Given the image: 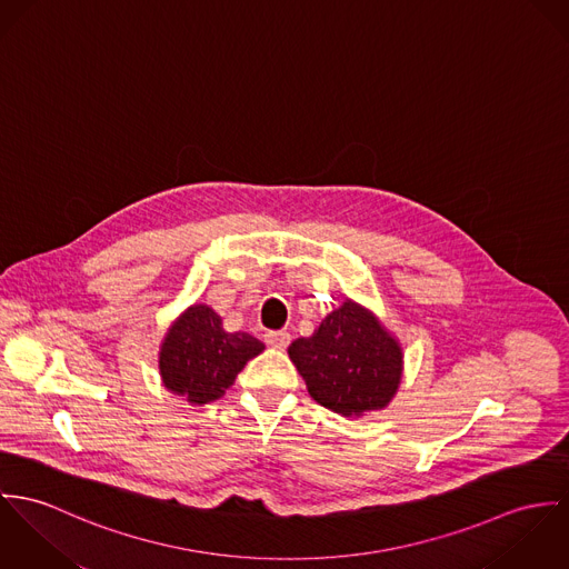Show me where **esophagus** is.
<instances>
[{
  "mask_svg": "<svg viewBox=\"0 0 569 569\" xmlns=\"http://www.w3.org/2000/svg\"><path fill=\"white\" fill-rule=\"evenodd\" d=\"M263 338L274 349H286L290 345V333L288 331H268Z\"/></svg>",
  "mask_w": 569,
  "mask_h": 569,
  "instance_id": "obj_1",
  "label": "esophagus"
}]
</instances>
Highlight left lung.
<instances>
[{
    "instance_id": "8db88e82",
    "label": "left lung",
    "mask_w": 569,
    "mask_h": 569,
    "mask_svg": "<svg viewBox=\"0 0 569 569\" xmlns=\"http://www.w3.org/2000/svg\"><path fill=\"white\" fill-rule=\"evenodd\" d=\"M290 360L320 406L360 417L383 408L401 381V349L360 306L345 301L312 338L288 349Z\"/></svg>"
}]
</instances>
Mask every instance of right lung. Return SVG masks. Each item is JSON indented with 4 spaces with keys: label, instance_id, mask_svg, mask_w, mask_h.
Instances as JSON below:
<instances>
[{
    "label": "right lung",
    "instance_id": "obj_1",
    "mask_svg": "<svg viewBox=\"0 0 569 569\" xmlns=\"http://www.w3.org/2000/svg\"><path fill=\"white\" fill-rule=\"evenodd\" d=\"M261 351L263 342L251 333H229L211 308L193 306L168 329L159 369L166 388L202 406L222 397L244 365Z\"/></svg>",
    "mask_w": 569,
    "mask_h": 569
}]
</instances>
